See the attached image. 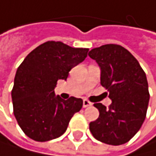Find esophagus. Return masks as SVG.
<instances>
[{"label": "esophagus", "mask_w": 156, "mask_h": 156, "mask_svg": "<svg viewBox=\"0 0 156 156\" xmlns=\"http://www.w3.org/2000/svg\"><path fill=\"white\" fill-rule=\"evenodd\" d=\"M92 105V102L88 100H83V107H89Z\"/></svg>", "instance_id": "obj_1"}]
</instances>
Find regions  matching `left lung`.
Masks as SVG:
<instances>
[{
  "mask_svg": "<svg viewBox=\"0 0 156 156\" xmlns=\"http://www.w3.org/2000/svg\"><path fill=\"white\" fill-rule=\"evenodd\" d=\"M89 56L101 67V84L112 101L108 108L102 104L94 105L100 116L90 123V131L101 143L123 145L137 134L146 118L150 101L146 73L131 52L120 45L95 48Z\"/></svg>",
  "mask_w": 156,
  "mask_h": 156,
  "instance_id": "8db88e82",
  "label": "left lung"
}]
</instances>
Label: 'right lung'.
Returning <instances> with one entry per match:
<instances>
[{"instance_id":"add662e5","label":"right lung","mask_w":156,"mask_h":156,"mask_svg":"<svg viewBox=\"0 0 156 156\" xmlns=\"http://www.w3.org/2000/svg\"><path fill=\"white\" fill-rule=\"evenodd\" d=\"M89 49L49 41L33 50L17 68L11 91L13 114L24 134L37 142L60 137L72 116L83 106L82 98L62 100L55 95L58 80L87 58Z\"/></svg>"}]
</instances>
